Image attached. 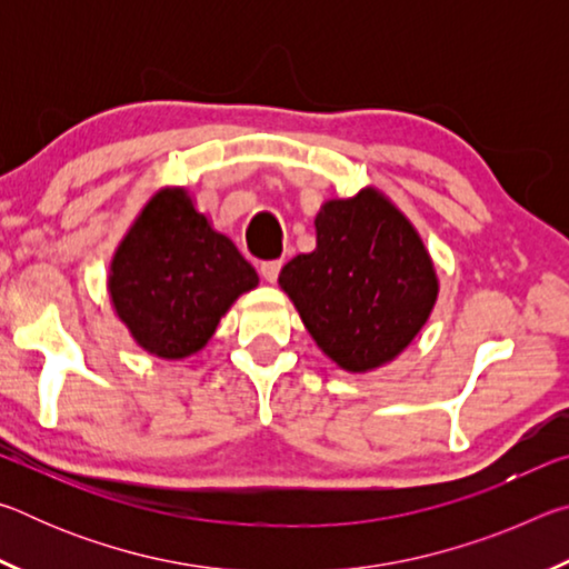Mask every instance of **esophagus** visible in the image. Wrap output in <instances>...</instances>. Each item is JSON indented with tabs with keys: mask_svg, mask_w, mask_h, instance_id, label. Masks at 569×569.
<instances>
[{
	"mask_svg": "<svg viewBox=\"0 0 569 569\" xmlns=\"http://www.w3.org/2000/svg\"><path fill=\"white\" fill-rule=\"evenodd\" d=\"M281 266H283V261H263L261 263V276L266 278L268 283H276L278 273H281Z\"/></svg>",
	"mask_w": 569,
	"mask_h": 569,
	"instance_id": "34e87169",
	"label": "esophagus"
}]
</instances>
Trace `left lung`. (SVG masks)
Returning <instances> with one entry per match:
<instances>
[{
	"label": "left lung",
	"mask_w": 569,
	"mask_h": 569,
	"mask_svg": "<svg viewBox=\"0 0 569 569\" xmlns=\"http://www.w3.org/2000/svg\"><path fill=\"white\" fill-rule=\"evenodd\" d=\"M319 349L363 373L407 349L437 303L435 263L407 216L379 190L329 200L316 216V250L278 276Z\"/></svg>",
	"instance_id": "8db88e82"
}]
</instances>
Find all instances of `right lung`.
<instances>
[{"label":"right lung","mask_w":569,"mask_h":569,"mask_svg":"<svg viewBox=\"0 0 569 569\" xmlns=\"http://www.w3.org/2000/svg\"><path fill=\"white\" fill-rule=\"evenodd\" d=\"M258 273L182 188H162L114 250L108 291L132 339L160 359L203 349Z\"/></svg>","instance_id":"right-lung-1"}]
</instances>
